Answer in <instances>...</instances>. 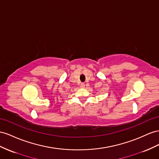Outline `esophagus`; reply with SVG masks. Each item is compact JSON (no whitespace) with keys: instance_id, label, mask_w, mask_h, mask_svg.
Segmentation results:
<instances>
[{"instance_id":"34e87169","label":"esophagus","mask_w":159,"mask_h":159,"mask_svg":"<svg viewBox=\"0 0 159 159\" xmlns=\"http://www.w3.org/2000/svg\"><path fill=\"white\" fill-rule=\"evenodd\" d=\"M80 87L81 88H84V87H85V84H84V83H81V84H80Z\"/></svg>"}]
</instances>
